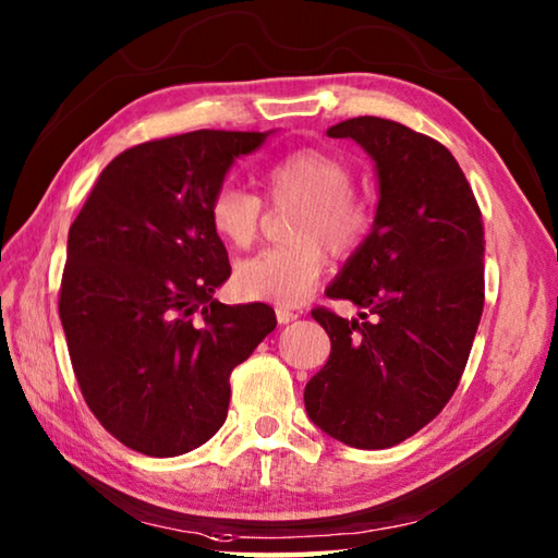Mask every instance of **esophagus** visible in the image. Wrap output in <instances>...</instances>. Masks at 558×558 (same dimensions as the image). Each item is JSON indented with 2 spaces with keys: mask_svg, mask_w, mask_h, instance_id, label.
Here are the masks:
<instances>
[{
  "mask_svg": "<svg viewBox=\"0 0 558 558\" xmlns=\"http://www.w3.org/2000/svg\"><path fill=\"white\" fill-rule=\"evenodd\" d=\"M276 317H278V324H290V322H295L300 314L298 312H290L286 307H278L276 310Z\"/></svg>",
  "mask_w": 558,
  "mask_h": 558,
  "instance_id": "esophagus-1",
  "label": "esophagus"
}]
</instances>
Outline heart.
Instances as JSON below:
<instances>
[{
  "mask_svg": "<svg viewBox=\"0 0 558 558\" xmlns=\"http://www.w3.org/2000/svg\"><path fill=\"white\" fill-rule=\"evenodd\" d=\"M272 202H300L290 219L292 244L270 246L239 263L236 288L246 298L298 305L317 286L333 256H349L373 229V209L351 190V170L322 148H298L263 170ZM263 202L239 185H221L209 199V221L227 244L246 248L258 236Z\"/></svg>",
  "mask_w": 558,
  "mask_h": 558,
  "instance_id": "1",
  "label": "heart"
}]
</instances>
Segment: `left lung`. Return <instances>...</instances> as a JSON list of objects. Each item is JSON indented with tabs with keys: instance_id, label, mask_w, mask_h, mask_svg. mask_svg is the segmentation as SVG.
Returning <instances> with one entry per match:
<instances>
[{
	"instance_id": "left-lung-1",
	"label": "left lung",
	"mask_w": 558,
	"mask_h": 558,
	"mask_svg": "<svg viewBox=\"0 0 558 558\" xmlns=\"http://www.w3.org/2000/svg\"><path fill=\"white\" fill-rule=\"evenodd\" d=\"M376 160L380 202L371 234L327 298L361 319L312 310L331 353L305 388L310 420L356 449H388L451 400L478 331L483 217L451 150L390 119L356 117L327 131Z\"/></svg>"
}]
</instances>
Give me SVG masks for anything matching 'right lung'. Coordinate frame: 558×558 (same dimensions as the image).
Segmentation results:
<instances>
[{
    "label": "right lung",
    "mask_w": 558,
    "mask_h": 558,
    "mask_svg": "<svg viewBox=\"0 0 558 558\" xmlns=\"http://www.w3.org/2000/svg\"><path fill=\"white\" fill-rule=\"evenodd\" d=\"M268 134L202 129L126 148L68 234L58 312L80 392L146 456H180L227 420L229 376L276 329L263 302L221 305L231 276L209 199Z\"/></svg>",
    "instance_id": "1"
}]
</instances>
